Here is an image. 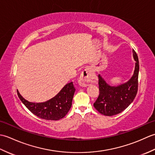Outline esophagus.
I'll return each instance as SVG.
<instances>
[{
    "instance_id": "esophagus-1",
    "label": "esophagus",
    "mask_w": 155,
    "mask_h": 155,
    "mask_svg": "<svg viewBox=\"0 0 155 155\" xmlns=\"http://www.w3.org/2000/svg\"><path fill=\"white\" fill-rule=\"evenodd\" d=\"M94 80V73L90 68H86L81 72L78 83L82 87L88 86V84L93 83Z\"/></svg>"
}]
</instances>
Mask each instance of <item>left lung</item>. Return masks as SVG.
Segmentation results:
<instances>
[{"mask_svg": "<svg viewBox=\"0 0 155 155\" xmlns=\"http://www.w3.org/2000/svg\"><path fill=\"white\" fill-rule=\"evenodd\" d=\"M135 67L132 77L126 83L117 87L110 86L98 74L99 96L94 107L102 114L113 116L126 109L135 98L138 90L139 62L136 52L133 50Z\"/></svg>", "mask_w": 155, "mask_h": 155, "instance_id": "8db88e82", "label": "left lung"}]
</instances>
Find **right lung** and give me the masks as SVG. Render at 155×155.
<instances>
[{
    "label": "right lung",
    "mask_w": 155,
    "mask_h": 155,
    "mask_svg": "<svg viewBox=\"0 0 155 155\" xmlns=\"http://www.w3.org/2000/svg\"><path fill=\"white\" fill-rule=\"evenodd\" d=\"M74 92L75 88L71 82L66 84L56 96L43 103L28 101L18 90L17 94L22 103L36 116L45 120H58L64 117L70 110Z\"/></svg>",
    "instance_id": "1"
}]
</instances>
